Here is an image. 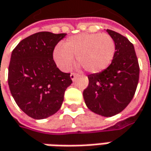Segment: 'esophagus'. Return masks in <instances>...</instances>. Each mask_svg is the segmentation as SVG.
<instances>
[{"label":"esophagus","mask_w":151,"mask_h":151,"mask_svg":"<svg viewBox=\"0 0 151 151\" xmlns=\"http://www.w3.org/2000/svg\"><path fill=\"white\" fill-rule=\"evenodd\" d=\"M77 76H78V74H76V73H71L70 74V78H71L72 81H74Z\"/></svg>","instance_id":"obj_1"}]
</instances>
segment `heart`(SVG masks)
<instances>
[{"instance_id": "heart-1", "label": "heart", "mask_w": 151, "mask_h": 151, "mask_svg": "<svg viewBox=\"0 0 151 151\" xmlns=\"http://www.w3.org/2000/svg\"><path fill=\"white\" fill-rule=\"evenodd\" d=\"M116 50L113 38L107 33H81L71 36L56 48L54 60L63 70H70L76 57L77 63L90 73L106 69Z\"/></svg>"}]
</instances>
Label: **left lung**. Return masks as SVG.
Returning a JSON list of instances; mask_svg holds the SVG:
<instances>
[{
    "mask_svg": "<svg viewBox=\"0 0 151 151\" xmlns=\"http://www.w3.org/2000/svg\"><path fill=\"white\" fill-rule=\"evenodd\" d=\"M107 32L115 42L114 57L107 69L88 76L89 84L83 97L91 112L112 117L122 112L134 96L139 65L130 41L119 32L109 29Z\"/></svg>",
    "mask_w": 151,
    "mask_h": 151,
    "instance_id": "left-lung-1",
    "label": "left lung"
}]
</instances>
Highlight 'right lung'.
<instances>
[{
  "label": "right lung",
  "instance_id": "right-lung-1",
  "mask_svg": "<svg viewBox=\"0 0 151 151\" xmlns=\"http://www.w3.org/2000/svg\"><path fill=\"white\" fill-rule=\"evenodd\" d=\"M66 33L39 32L16 46L8 68V85L16 103L34 119H43L60 108L70 73L59 70L53 59L55 46Z\"/></svg>",
  "mask_w": 151,
  "mask_h": 151
}]
</instances>
